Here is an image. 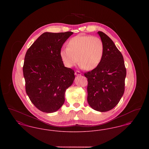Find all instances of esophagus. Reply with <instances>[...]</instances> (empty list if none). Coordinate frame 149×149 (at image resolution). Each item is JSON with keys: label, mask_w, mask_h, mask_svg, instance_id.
<instances>
[{"label": "esophagus", "mask_w": 149, "mask_h": 149, "mask_svg": "<svg viewBox=\"0 0 149 149\" xmlns=\"http://www.w3.org/2000/svg\"><path fill=\"white\" fill-rule=\"evenodd\" d=\"M75 75H77V76H79V75H81V73H80V71H76L75 72Z\"/></svg>", "instance_id": "34e87169"}]
</instances>
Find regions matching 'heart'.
Here are the masks:
<instances>
[{"label": "heart", "mask_w": 149, "mask_h": 149, "mask_svg": "<svg viewBox=\"0 0 149 149\" xmlns=\"http://www.w3.org/2000/svg\"><path fill=\"white\" fill-rule=\"evenodd\" d=\"M104 53V45L98 37L78 35L70 39L67 47L61 49L60 56L64 65L71 68L79 62V66L93 70L100 64Z\"/></svg>", "instance_id": "1"}]
</instances>
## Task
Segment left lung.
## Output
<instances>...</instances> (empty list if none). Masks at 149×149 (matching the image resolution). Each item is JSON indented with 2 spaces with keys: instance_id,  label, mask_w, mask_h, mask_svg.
Wrapping results in <instances>:
<instances>
[{
  "instance_id": "1",
  "label": "left lung",
  "mask_w": 149,
  "mask_h": 149,
  "mask_svg": "<svg viewBox=\"0 0 149 149\" xmlns=\"http://www.w3.org/2000/svg\"><path fill=\"white\" fill-rule=\"evenodd\" d=\"M98 33L104 45V56L99 66L84 75L88 82L89 106L103 112L113 109L123 96L126 69L123 56L113 41L103 32Z\"/></svg>"
}]
</instances>
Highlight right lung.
Wrapping results in <instances>:
<instances>
[{
	"label": "right lung",
	"instance_id": "right-lung-1",
	"mask_svg": "<svg viewBox=\"0 0 149 149\" xmlns=\"http://www.w3.org/2000/svg\"><path fill=\"white\" fill-rule=\"evenodd\" d=\"M72 32H45L27 51L23 67L26 92L40 111H57L63 105L65 93L75 79L74 71L64 66L60 51Z\"/></svg>",
	"mask_w": 149,
	"mask_h": 149
}]
</instances>
